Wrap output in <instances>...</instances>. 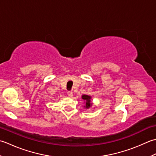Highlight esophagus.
Returning <instances> with one entry per match:
<instances>
[{
  "label": "esophagus",
  "instance_id": "34e87169",
  "mask_svg": "<svg viewBox=\"0 0 156 156\" xmlns=\"http://www.w3.org/2000/svg\"><path fill=\"white\" fill-rule=\"evenodd\" d=\"M67 95L69 97H72L73 96V92L71 91H67Z\"/></svg>",
  "mask_w": 156,
  "mask_h": 156
}]
</instances>
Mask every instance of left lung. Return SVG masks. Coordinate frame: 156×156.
<instances>
[{
	"mask_svg": "<svg viewBox=\"0 0 156 156\" xmlns=\"http://www.w3.org/2000/svg\"><path fill=\"white\" fill-rule=\"evenodd\" d=\"M82 99L86 101V102H85V108H90V106H91V103H90V99H91V97L89 96H87V95H83V96H82Z\"/></svg>",
	"mask_w": 156,
	"mask_h": 156,
	"instance_id": "8db88e82",
	"label": "left lung"
}]
</instances>
